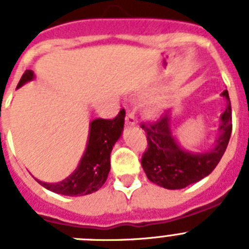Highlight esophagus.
I'll return each instance as SVG.
<instances>
[{"label":"esophagus","mask_w":249,"mask_h":249,"mask_svg":"<svg viewBox=\"0 0 249 249\" xmlns=\"http://www.w3.org/2000/svg\"><path fill=\"white\" fill-rule=\"evenodd\" d=\"M126 124L127 126H136L137 124V118H136V114L133 111H129L126 116Z\"/></svg>","instance_id":"1"}]
</instances>
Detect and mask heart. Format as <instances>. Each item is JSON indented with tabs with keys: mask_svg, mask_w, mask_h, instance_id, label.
<instances>
[{
	"mask_svg": "<svg viewBox=\"0 0 249 249\" xmlns=\"http://www.w3.org/2000/svg\"><path fill=\"white\" fill-rule=\"evenodd\" d=\"M160 108H162V106H160V105H155V106H153V111H155V112L160 111Z\"/></svg>",
	"mask_w": 249,
	"mask_h": 249,
	"instance_id": "obj_1",
	"label": "heart"
}]
</instances>
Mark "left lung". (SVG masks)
Masks as SVG:
<instances>
[{
    "label": "left lung",
    "mask_w": 249,
    "mask_h": 249,
    "mask_svg": "<svg viewBox=\"0 0 249 249\" xmlns=\"http://www.w3.org/2000/svg\"><path fill=\"white\" fill-rule=\"evenodd\" d=\"M227 107L221 116L219 136L211 151L192 153L184 151L171 132V117L162 114L158 120L142 123L147 133V149L141 163L147 178L167 190H181L201 181L219 163L232 133V108L228 91H223Z\"/></svg>",
    "instance_id": "left-lung-1"
}]
</instances>
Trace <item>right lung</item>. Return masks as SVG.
<instances>
[{"label":"right lung","instance_id":"obj_1","mask_svg":"<svg viewBox=\"0 0 249 249\" xmlns=\"http://www.w3.org/2000/svg\"><path fill=\"white\" fill-rule=\"evenodd\" d=\"M35 78L34 71L22 74L17 89ZM126 111L121 109L113 120L96 118L89 124V135L85 153L71 175L57 183L39 182L47 190L63 196H85L98 191L108 177L111 169V152L122 135Z\"/></svg>","mask_w":249,"mask_h":249}]
</instances>
